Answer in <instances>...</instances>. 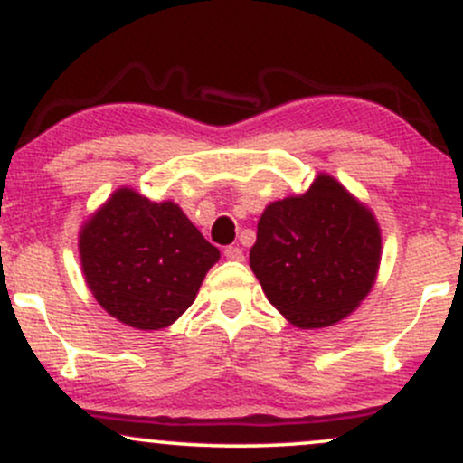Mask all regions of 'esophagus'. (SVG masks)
<instances>
[{
    "mask_svg": "<svg viewBox=\"0 0 463 463\" xmlns=\"http://www.w3.org/2000/svg\"><path fill=\"white\" fill-rule=\"evenodd\" d=\"M224 257L228 259V261H243V252L239 246H228L224 250Z\"/></svg>",
    "mask_w": 463,
    "mask_h": 463,
    "instance_id": "1",
    "label": "esophagus"
}]
</instances>
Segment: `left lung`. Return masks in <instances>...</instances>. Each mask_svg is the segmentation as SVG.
<instances>
[{
    "instance_id": "obj_1",
    "label": "left lung",
    "mask_w": 463,
    "mask_h": 463,
    "mask_svg": "<svg viewBox=\"0 0 463 463\" xmlns=\"http://www.w3.org/2000/svg\"><path fill=\"white\" fill-rule=\"evenodd\" d=\"M379 265V222L328 174H317L305 194L265 206L250 250L268 300L298 328L348 317L372 291Z\"/></svg>"
}]
</instances>
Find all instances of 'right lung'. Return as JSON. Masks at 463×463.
Segmentation results:
<instances>
[{
    "label": "right lung",
    "instance_id": "obj_1",
    "mask_svg": "<svg viewBox=\"0 0 463 463\" xmlns=\"http://www.w3.org/2000/svg\"><path fill=\"white\" fill-rule=\"evenodd\" d=\"M78 250L98 305L139 331L176 322L220 259L176 202H152L130 187L84 222Z\"/></svg>",
    "mask_w": 463,
    "mask_h": 463
}]
</instances>
